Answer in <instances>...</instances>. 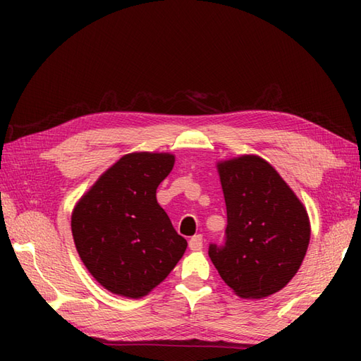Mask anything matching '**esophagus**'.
<instances>
[{"label":"esophagus","mask_w":361,"mask_h":361,"mask_svg":"<svg viewBox=\"0 0 361 361\" xmlns=\"http://www.w3.org/2000/svg\"><path fill=\"white\" fill-rule=\"evenodd\" d=\"M189 248L192 250V251L202 250V248H203V235H202V234H197V235H194L192 239L189 240Z\"/></svg>","instance_id":"1"}]
</instances>
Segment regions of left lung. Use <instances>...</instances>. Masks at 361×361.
I'll use <instances>...</instances> for the list:
<instances>
[{"label":"left lung","instance_id":"obj_1","mask_svg":"<svg viewBox=\"0 0 361 361\" xmlns=\"http://www.w3.org/2000/svg\"><path fill=\"white\" fill-rule=\"evenodd\" d=\"M226 203L224 245H209L220 278L240 298L282 290L301 267L310 221L301 200L271 164L256 155L217 163Z\"/></svg>","mask_w":361,"mask_h":361}]
</instances>
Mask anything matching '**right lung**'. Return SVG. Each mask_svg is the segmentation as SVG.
Masks as SVG:
<instances>
[{
    "label": "right lung",
    "instance_id": "add662e5",
    "mask_svg": "<svg viewBox=\"0 0 361 361\" xmlns=\"http://www.w3.org/2000/svg\"><path fill=\"white\" fill-rule=\"evenodd\" d=\"M173 163L172 153H128L75 204V248L91 276L114 295L145 296L185 255L186 239L157 202Z\"/></svg>",
    "mask_w": 361,
    "mask_h": 361
}]
</instances>
